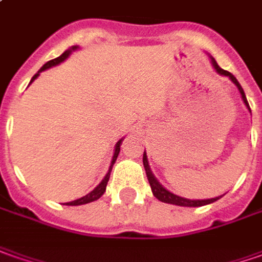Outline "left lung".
<instances>
[{"mask_svg": "<svg viewBox=\"0 0 262 262\" xmlns=\"http://www.w3.org/2000/svg\"><path fill=\"white\" fill-rule=\"evenodd\" d=\"M212 63L214 69H216V72L217 74H221V75H225V77H229L230 81L235 84V85L238 86L239 93L242 95V100H244V103L247 104V107L249 108V104L247 101V97H245V93H244V90H242V86L238 82V79L233 77L230 72L228 71H225V69H222L219 65H217V62L212 58ZM249 112H251V108H249ZM143 167H145V171H146V177H148V181L149 184H150V188H152V193L154 195L161 200V202H164V203H169V204H177V206H184V207H199V206H204V204H209L213 203V202H216V200H219L221 197H214V199H207V200H188V199H184V197H180V195H176V194H172L171 191H168L167 188H164L162 185L159 184L158 180L154 177V174L150 172V168H149L148 164V158H146V154H143Z\"/></svg>", "mask_w": 262, "mask_h": 262, "instance_id": "1", "label": "left lung"}]
</instances>
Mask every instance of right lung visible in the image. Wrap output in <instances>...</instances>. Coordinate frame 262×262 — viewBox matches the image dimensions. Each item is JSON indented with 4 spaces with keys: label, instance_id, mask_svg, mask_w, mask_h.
Here are the masks:
<instances>
[{
    "label": "right lung",
    "instance_id": "right-lung-1",
    "mask_svg": "<svg viewBox=\"0 0 262 262\" xmlns=\"http://www.w3.org/2000/svg\"><path fill=\"white\" fill-rule=\"evenodd\" d=\"M77 49V46H74L72 49L67 50V52H63L59 58L56 59H52V60H49V62H46L43 67L40 68V71L34 75V77L32 78V81H30V84H32L33 81L36 79V78L39 77V74H40L41 71H45V69L48 68H52V67H55V65H58V63H60L62 60H65V59L68 58L69 53L72 52V50ZM122 140H119L117 143H116V149H114V155H113V159H112V165H110V169H108V172H107V176L104 177V180L100 183V184L95 187L94 190L91 191V193H88L86 195H84V197H81V199H78V200H74V202H69V203H67V206H79V204H86V203H91V202H95V200H98L101 195L104 194V191H105V187H107V183H108V178H110V172H112V168H113L114 162H116V159H117V157H119V152H120V145H122Z\"/></svg>",
    "mask_w": 262,
    "mask_h": 262
}]
</instances>
